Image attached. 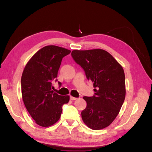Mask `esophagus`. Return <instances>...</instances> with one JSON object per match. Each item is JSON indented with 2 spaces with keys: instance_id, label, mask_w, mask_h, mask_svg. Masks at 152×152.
I'll use <instances>...</instances> for the list:
<instances>
[{
  "instance_id": "esophagus-1",
  "label": "esophagus",
  "mask_w": 152,
  "mask_h": 152,
  "mask_svg": "<svg viewBox=\"0 0 152 152\" xmlns=\"http://www.w3.org/2000/svg\"><path fill=\"white\" fill-rule=\"evenodd\" d=\"M70 99H71V100H72V101H74V100H76V99H77V98H74V97H73V96H70Z\"/></svg>"
}]
</instances>
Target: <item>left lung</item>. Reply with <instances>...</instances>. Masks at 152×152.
<instances>
[{
    "label": "left lung",
    "mask_w": 152,
    "mask_h": 152,
    "mask_svg": "<svg viewBox=\"0 0 152 152\" xmlns=\"http://www.w3.org/2000/svg\"><path fill=\"white\" fill-rule=\"evenodd\" d=\"M72 56L95 88L93 96L83 98L87 107L81 112L82 121L91 129H103L117 117L125 99L124 69L103 49L73 50Z\"/></svg>",
    "instance_id": "obj_1"
}]
</instances>
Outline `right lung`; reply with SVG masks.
I'll return each instance as SVG.
<instances>
[{
  "instance_id": "1",
  "label": "right lung",
  "mask_w": 152,
  "mask_h": 152,
  "mask_svg": "<svg viewBox=\"0 0 152 152\" xmlns=\"http://www.w3.org/2000/svg\"><path fill=\"white\" fill-rule=\"evenodd\" d=\"M70 52L56 45H47L30 59L23 72L22 99L27 111L40 126L47 127L56 123L62 106L70 100L69 96L58 95L52 89L62 59Z\"/></svg>"
}]
</instances>
